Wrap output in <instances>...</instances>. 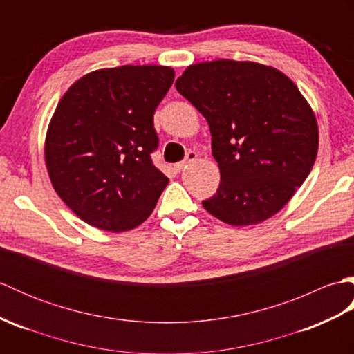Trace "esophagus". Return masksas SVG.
I'll use <instances>...</instances> for the list:
<instances>
[{
    "mask_svg": "<svg viewBox=\"0 0 354 354\" xmlns=\"http://www.w3.org/2000/svg\"><path fill=\"white\" fill-rule=\"evenodd\" d=\"M194 160H196V153H194V152H189V153H187L184 161L175 164V170H176V171H181L183 169L187 167V164H190V162L194 161Z\"/></svg>",
    "mask_w": 354,
    "mask_h": 354,
    "instance_id": "esophagus-1",
    "label": "esophagus"
}]
</instances>
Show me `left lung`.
Instances as JSON below:
<instances>
[{"instance_id": "obj_1", "label": "left lung", "mask_w": 354, "mask_h": 354, "mask_svg": "<svg viewBox=\"0 0 354 354\" xmlns=\"http://www.w3.org/2000/svg\"><path fill=\"white\" fill-rule=\"evenodd\" d=\"M205 117L221 184L202 205L225 223L269 219L288 204L313 167L317 118L295 84L255 62H202L175 82Z\"/></svg>"}]
</instances>
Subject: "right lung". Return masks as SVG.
<instances>
[{
    "instance_id": "1",
    "label": "right lung",
    "mask_w": 354,
    "mask_h": 354,
    "mask_svg": "<svg viewBox=\"0 0 354 354\" xmlns=\"http://www.w3.org/2000/svg\"><path fill=\"white\" fill-rule=\"evenodd\" d=\"M175 79L170 66L89 73L59 102L45 162L56 193L82 221L127 231L153 212L169 178L155 167L153 114Z\"/></svg>"
}]
</instances>
